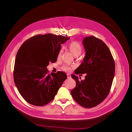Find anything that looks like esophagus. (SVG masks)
<instances>
[{
    "instance_id": "obj_1",
    "label": "esophagus",
    "mask_w": 132,
    "mask_h": 132,
    "mask_svg": "<svg viewBox=\"0 0 132 132\" xmlns=\"http://www.w3.org/2000/svg\"><path fill=\"white\" fill-rule=\"evenodd\" d=\"M67 75V76H68V78H70V74L68 73Z\"/></svg>"
}]
</instances>
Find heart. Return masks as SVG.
Instances as JSON below:
<instances>
[{
	"label": "heart",
	"mask_w": 132,
	"mask_h": 132,
	"mask_svg": "<svg viewBox=\"0 0 132 132\" xmlns=\"http://www.w3.org/2000/svg\"><path fill=\"white\" fill-rule=\"evenodd\" d=\"M68 48L75 57H78L82 52V48L81 44L77 41H72L69 43ZM62 50L61 49L59 51L58 54V58L61 56L62 53ZM72 69V67L68 65H64L62 67V69L65 71H69Z\"/></svg>",
	"instance_id": "heart-1"
}]
</instances>
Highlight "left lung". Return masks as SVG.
<instances>
[{
    "instance_id": "1",
    "label": "left lung",
    "mask_w": 132,
    "mask_h": 132,
    "mask_svg": "<svg viewBox=\"0 0 132 132\" xmlns=\"http://www.w3.org/2000/svg\"><path fill=\"white\" fill-rule=\"evenodd\" d=\"M83 45L86 55L75 73L86 75L84 80L75 75H71L76 82L71 94L80 106L92 108L101 103L109 95L114 76L115 64L109 47L100 39L94 36L86 37L83 39Z\"/></svg>"
}]
</instances>
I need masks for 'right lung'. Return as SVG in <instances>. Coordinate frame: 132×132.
I'll use <instances>...</instances> for the list:
<instances>
[{
	"instance_id": "1",
	"label": "right lung",
	"mask_w": 132,
	"mask_h": 132,
	"mask_svg": "<svg viewBox=\"0 0 132 132\" xmlns=\"http://www.w3.org/2000/svg\"><path fill=\"white\" fill-rule=\"evenodd\" d=\"M52 34L37 35L22 43L18 51L14 80L19 93L30 104L42 106L52 101L67 74H49L47 67L57 61L61 45L70 38Z\"/></svg>"
}]
</instances>
